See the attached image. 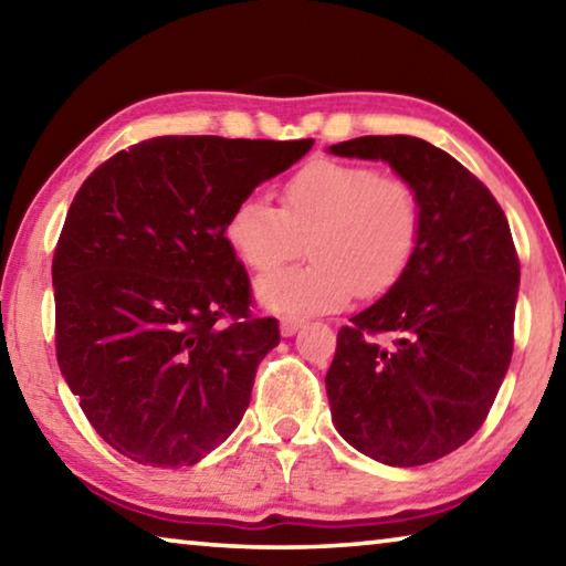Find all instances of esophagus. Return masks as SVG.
<instances>
[{
    "instance_id": "1",
    "label": "esophagus",
    "mask_w": 566,
    "mask_h": 566,
    "mask_svg": "<svg viewBox=\"0 0 566 566\" xmlns=\"http://www.w3.org/2000/svg\"><path fill=\"white\" fill-rule=\"evenodd\" d=\"M302 327H304V319H300V317H282L280 319L282 337H292V334H296Z\"/></svg>"
}]
</instances>
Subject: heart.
<instances>
[{
  "mask_svg": "<svg viewBox=\"0 0 566 566\" xmlns=\"http://www.w3.org/2000/svg\"><path fill=\"white\" fill-rule=\"evenodd\" d=\"M419 202L407 181L377 169L317 159L284 181L280 209L249 197L227 219V242L249 270L292 260L306 239L312 262L270 272L254 292L282 314L332 312L357 292H389L415 260Z\"/></svg>",
  "mask_w": 566,
  "mask_h": 566,
  "instance_id": "b5f03b06",
  "label": "heart"
}]
</instances>
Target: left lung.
<instances>
[{"instance_id": "1", "label": "left lung", "mask_w": 566, "mask_h": 566, "mask_svg": "<svg viewBox=\"0 0 566 566\" xmlns=\"http://www.w3.org/2000/svg\"><path fill=\"white\" fill-rule=\"evenodd\" d=\"M327 151L387 161L421 219L405 276L337 334L324 377L332 421L381 464L434 462L474 437L510 369L520 294L510 224L492 191L424 139L357 137Z\"/></svg>"}]
</instances>
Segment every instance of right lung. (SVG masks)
<instances>
[{"instance_id": "right-lung-1", "label": "right lung", "mask_w": 566, "mask_h": 566, "mask_svg": "<svg viewBox=\"0 0 566 566\" xmlns=\"http://www.w3.org/2000/svg\"><path fill=\"white\" fill-rule=\"evenodd\" d=\"M310 149L155 137L76 191L52 262L56 361L90 424L132 462L197 464L242 421L280 327L249 314L227 219Z\"/></svg>"}]
</instances>
